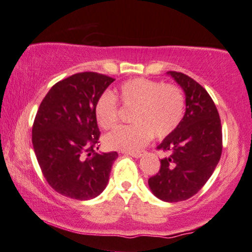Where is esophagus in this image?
Segmentation results:
<instances>
[{"instance_id":"obj_1","label":"esophagus","mask_w":252,"mask_h":252,"mask_svg":"<svg viewBox=\"0 0 252 252\" xmlns=\"http://www.w3.org/2000/svg\"><path fill=\"white\" fill-rule=\"evenodd\" d=\"M126 156H130V157H133V158H140L143 156L142 152H126Z\"/></svg>"}]
</instances>
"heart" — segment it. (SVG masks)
Returning a JSON list of instances; mask_svg holds the SVG:
<instances>
[{"label":"heart","mask_w":252,"mask_h":252,"mask_svg":"<svg viewBox=\"0 0 252 252\" xmlns=\"http://www.w3.org/2000/svg\"><path fill=\"white\" fill-rule=\"evenodd\" d=\"M117 99L123 107L132 108L130 121L133 124L120 126L105 136L103 143L109 150L132 152L146 145L152 136L165 138L179 126L186 109L179 86L143 77L121 84ZM117 99L106 91L96 100L95 119L102 129L114 128L119 121Z\"/></svg>","instance_id":"obj_1"}]
</instances>
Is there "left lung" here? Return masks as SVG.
I'll return each instance as SVG.
<instances>
[{"label": "left lung", "mask_w": 252, "mask_h": 252, "mask_svg": "<svg viewBox=\"0 0 252 252\" xmlns=\"http://www.w3.org/2000/svg\"><path fill=\"white\" fill-rule=\"evenodd\" d=\"M186 93V113L179 126L157 149L168 153L149 179L152 192L163 202L189 199L205 186L222 152L219 113L204 87L182 72H167Z\"/></svg>", "instance_id": "1"}]
</instances>
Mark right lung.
Here are the masks:
<instances>
[{"label": "right lung", "instance_id": "obj_1", "mask_svg": "<svg viewBox=\"0 0 252 252\" xmlns=\"http://www.w3.org/2000/svg\"><path fill=\"white\" fill-rule=\"evenodd\" d=\"M114 80L91 71L75 73L56 83L36 112L32 126L36 160L49 186L69 198L99 196L119 157L94 150L100 137L94 106Z\"/></svg>", "mask_w": 252, "mask_h": 252}]
</instances>
